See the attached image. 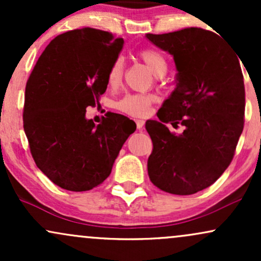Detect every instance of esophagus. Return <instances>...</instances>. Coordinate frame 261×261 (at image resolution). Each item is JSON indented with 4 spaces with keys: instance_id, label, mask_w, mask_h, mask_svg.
<instances>
[{
    "instance_id": "1",
    "label": "esophagus",
    "mask_w": 261,
    "mask_h": 261,
    "mask_svg": "<svg viewBox=\"0 0 261 261\" xmlns=\"http://www.w3.org/2000/svg\"><path fill=\"white\" fill-rule=\"evenodd\" d=\"M136 125H137V128L141 130V128L143 127V125H145V121H143V120H136Z\"/></svg>"
}]
</instances>
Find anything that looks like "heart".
I'll use <instances>...</instances> for the list:
<instances>
[{
  "label": "heart",
  "instance_id": "heart-1",
  "mask_svg": "<svg viewBox=\"0 0 261 261\" xmlns=\"http://www.w3.org/2000/svg\"><path fill=\"white\" fill-rule=\"evenodd\" d=\"M140 59L155 76L162 77L168 71V62L160 51L154 49H143L139 53ZM124 73V61L121 58L114 60L108 71V85L118 87L120 85ZM155 100L153 94L149 93H131L126 94L116 103V108L122 113L131 116H145L149 112L151 104Z\"/></svg>",
  "mask_w": 261,
  "mask_h": 261
}]
</instances>
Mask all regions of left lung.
<instances>
[{"instance_id":"left-lung-1","label":"left lung","mask_w":261,"mask_h":261,"mask_svg":"<svg viewBox=\"0 0 261 261\" xmlns=\"http://www.w3.org/2000/svg\"><path fill=\"white\" fill-rule=\"evenodd\" d=\"M146 38L175 62L174 91L162 104L160 120L146 121L153 142L147 161L151 181L175 195L208 188L229 166L243 131L245 92L239 57L215 33L185 28ZM170 122L185 126L172 134Z\"/></svg>"}]
</instances>
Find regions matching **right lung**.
Instances as JSON below:
<instances>
[{
	"instance_id": "obj_1",
	"label": "right lung",
	"mask_w": 261,
	"mask_h": 261,
	"mask_svg": "<svg viewBox=\"0 0 261 261\" xmlns=\"http://www.w3.org/2000/svg\"><path fill=\"white\" fill-rule=\"evenodd\" d=\"M124 39L93 28L50 41L25 87L23 126L35 164L54 184L87 191L101 184L136 124L108 113L101 124L86 118L107 91L108 71Z\"/></svg>"
}]
</instances>
